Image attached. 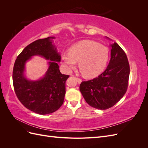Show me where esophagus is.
<instances>
[{"label": "esophagus", "mask_w": 148, "mask_h": 148, "mask_svg": "<svg viewBox=\"0 0 148 148\" xmlns=\"http://www.w3.org/2000/svg\"><path fill=\"white\" fill-rule=\"evenodd\" d=\"M76 80H77V82H78V84H80V83H82V80L81 79L78 78H76Z\"/></svg>", "instance_id": "34e87169"}]
</instances>
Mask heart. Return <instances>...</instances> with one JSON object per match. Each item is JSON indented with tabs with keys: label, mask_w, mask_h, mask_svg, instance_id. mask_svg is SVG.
Returning a JSON list of instances; mask_svg holds the SVG:
<instances>
[{
	"label": "heart",
	"mask_w": 148,
	"mask_h": 148,
	"mask_svg": "<svg viewBox=\"0 0 148 148\" xmlns=\"http://www.w3.org/2000/svg\"><path fill=\"white\" fill-rule=\"evenodd\" d=\"M109 56V50L106 46L95 41L85 40L71 46L69 53H63L62 62L69 71L79 63V69L84 77L92 78L104 70Z\"/></svg>",
	"instance_id": "obj_1"
}]
</instances>
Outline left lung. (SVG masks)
Segmentation results:
<instances>
[{"mask_svg": "<svg viewBox=\"0 0 148 148\" xmlns=\"http://www.w3.org/2000/svg\"><path fill=\"white\" fill-rule=\"evenodd\" d=\"M110 47V60L104 72L79 85L86 102L100 110L109 109L118 102L128 85L130 65L126 53L117 43L114 42Z\"/></svg>", "mask_w": 148, "mask_h": 148, "instance_id": "1", "label": "left lung"}]
</instances>
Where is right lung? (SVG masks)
Instances as JSON below:
<instances>
[{
	"label": "right lung",
	"instance_id": "obj_1",
	"mask_svg": "<svg viewBox=\"0 0 148 148\" xmlns=\"http://www.w3.org/2000/svg\"><path fill=\"white\" fill-rule=\"evenodd\" d=\"M54 38L48 37L29 44L17 57L13 70V84L18 99L26 108L41 115L54 112L63 104L65 82L69 77L60 71L58 62L61 56L52 44ZM34 55L50 61L44 77L33 81L25 78L24 71L26 62Z\"/></svg>",
	"mask_w": 148,
	"mask_h": 148
}]
</instances>
